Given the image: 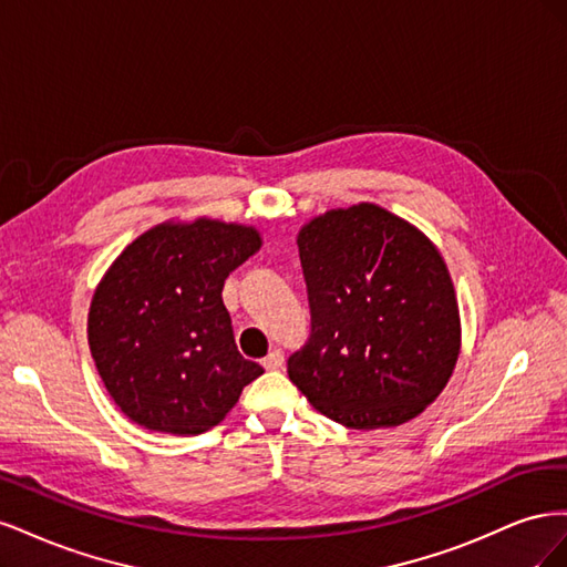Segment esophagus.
Listing matches in <instances>:
<instances>
[{
	"label": "esophagus",
	"instance_id": "1",
	"mask_svg": "<svg viewBox=\"0 0 567 567\" xmlns=\"http://www.w3.org/2000/svg\"><path fill=\"white\" fill-rule=\"evenodd\" d=\"M262 367L274 371V369H281L284 367V350L281 348H274L265 359H262Z\"/></svg>",
	"mask_w": 567,
	"mask_h": 567
}]
</instances>
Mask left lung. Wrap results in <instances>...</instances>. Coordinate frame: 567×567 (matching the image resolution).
Segmentation results:
<instances>
[{
  "mask_svg": "<svg viewBox=\"0 0 567 567\" xmlns=\"http://www.w3.org/2000/svg\"><path fill=\"white\" fill-rule=\"evenodd\" d=\"M298 248L312 321L288 379L354 431L419 416L458 359V305L437 248L371 203L315 217Z\"/></svg>",
  "mask_w": 567,
  "mask_h": 567,
  "instance_id": "left-lung-1",
  "label": "left lung"
}]
</instances>
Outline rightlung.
Returning a JSON list of instances; mask_svg holds the SVG:
<instances>
[{
    "label": "right lung",
    "mask_w": 567,
    "mask_h": 567,
    "mask_svg": "<svg viewBox=\"0 0 567 567\" xmlns=\"http://www.w3.org/2000/svg\"><path fill=\"white\" fill-rule=\"evenodd\" d=\"M252 227L158 225L120 252L90 307V350L115 404L148 431H210L265 369L236 348L221 302L260 248Z\"/></svg>",
    "instance_id": "right-lung-1"
}]
</instances>
